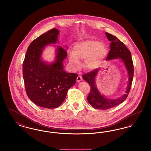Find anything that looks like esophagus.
Segmentation results:
<instances>
[{
	"label": "esophagus",
	"instance_id": "1",
	"mask_svg": "<svg viewBox=\"0 0 151 151\" xmlns=\"http://www.w3.org/2000/svg\"><path fill=\"white\" fill-rule=\"evenodd\" d=\"M82 80V78L80 76H78L77 78V82H80Z\"/></svg>",
	"mask_w": 151,
	"mask_h": 151
}]
</instances>
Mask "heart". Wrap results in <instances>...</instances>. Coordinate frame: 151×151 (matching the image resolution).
Returning <instances> with one entry per match:
<instances>
[{"label": "heart", "instance_id": "obj_1", "mask_svg": "<svg viewBox=\"0 0 151 151\" xmlns=\"http://www.w3.org/2000/svg\"><path fill=\"white\" fill-rule=\"evenodd\" d=\"M108 55V49L104 43L88 40L79 42L69 54V60L75 68L80 65V60H85L84 66L88 71L99 69L103 65Z\"/></svg>", "mask_w": 151, "mask_h": 151}]
</instances>
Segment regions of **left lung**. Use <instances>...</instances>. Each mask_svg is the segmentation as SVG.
Returning a JSON list of instances; mask_svg holds the SVG:
<instances>
[{
  "mask_svg": "<svg viewBox=\"0 0 151 151\" xmlns=\"http://www.w3.org/2000/svg\"><path fill=\"white\" fill-rule=\"evenodd\" d=\"M108 40L111 42L110 50L108 54L107 60L119 59L121 60L127 72L129 83L125 91V94L116 99L107 97L101 93L96 83V78L99 73V70H96L92 72L83 75V78L89 84L91 91L89 94L87 100L89 104L94 109L106 110L114 108L119 105L126 99L129 93L134 76V65L131 54L129 50L117 37L105 33Z\"/></svg>",
  "mask_w": 151,
  "mask_h": 151,
  "instance_id": "obj_1",
  "label": "left lung"
}]
</instances>
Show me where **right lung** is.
<instances>
[{
    "label": "right lung",
    "instance_id": "add662e5",
    "mask_svg": "<svg viewBox=\"0 0 151 151\" xmlns=\"http://www.w3.org/2000/svg\"><path fill=\"white\" fill-rule=\"evenodd\" d=\"M59 33L58 29L54 28L33 41L23 62L22 74L27 96L42 108L59 107L64 102L68 90L75 84L78 76L65 71L63 62L67 55L60 46H54L55 57L53 62L43 60V50L48 45L58 43Z\"/></svg>",
    "mask_w": 151,
    "mask_h": 151
}]
</instances>
